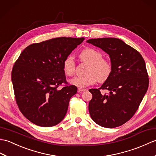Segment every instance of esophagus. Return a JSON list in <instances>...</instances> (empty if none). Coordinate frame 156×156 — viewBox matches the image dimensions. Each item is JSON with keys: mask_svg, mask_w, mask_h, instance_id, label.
Listing matches in <instances>:
<instances>
[{"mask_svg": "<svg viewBox=\"0 0 156 156\" xmlns=\"http://www.w3.org/2000/svg\"><path fill=\"white\" fill-rule=\"evenodd\" d=\"M86 89H81V88H78V90H77V91L79 92V93H81V92H83V91H86Z\"/></svg>", "mask_w": 156, "mask_h": 156, "instance_id": "34e87169", "label": "esophagus"}]
</instances>
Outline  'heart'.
Listing matches in <instances>:
<instances>
[{
  "instance_id": "obj_1",
  "label": "heart",
  "mask_w": 156,
  "mask_h": 156,
  "mask_svg": "<svg viewBox=\"0 0 156 156\" xmlns=\"http://www.w3.org/2000/svg\"><path fill=\"white\" fill-rule=\"evenodd\" d=\"M101 52L93 48H85L79 54V58L82 62L88 63L85 71V75L75 77L69 80V83L79 88H84L94 84L97 81L105 82L109 79L112 73V63L102 58ZM75 62L71 56L65 58L63 69L65 74L72 76L75 74Z\"/></svg>"
}]
</instances>
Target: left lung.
<instances>
[{
	"instance_id": "8db88e82",
	"label": "left lung",
	"mask_w": 156,
	"mask_h": 156,
	"mask_svg": "<svg viewBox=\"0 0 156 156\" xmlns=\"http://www.w3.org/2000/svg\"><path fill=\"white\" fill-rule=\"evenodd\" d=\"M87 43L109 54L110 77L99 89H91L90 116L99 126L114 128L129 121L139 108L149 86L144 58L137 50L116 38L89 39ZM107 90L108 93H101Z\"/></svg>"
}]
</instances>
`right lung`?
Wrapping results in <instances>:
<instances>
[{"instance_id": "add662e5", "label": "right lung", "mask_w": 156, "mask_h": 156, "mask_svg": "<svg viewBox=\"0 0 156 156\" xmlns=\"http://www.w3.org/2000/svg\"><path fill=\"white\" fill-rule=\"evenodd\" d=\"M84 39L55 38L31 44L20 53L11 79L16 104L30 122L47 127L63 119L69 100L77 91L66 80L63 61Z\"/></svg>"}]
</instances>
